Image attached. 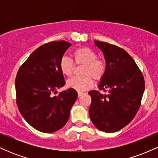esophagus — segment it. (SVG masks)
I'll list each match as a JSON object with an SVG mask.
<instances>
[{"label":"esophagus","mask_w":158,"mask_h":158,"mask_svg":"<svg viewBox=\"0 0 158 158\" xmlns=\"http://www.w3.org/2000/svg\"><path fill=\"white\" fill-rule=\"evenodd\" d=\"M83 94H85V93H82V92H78V97H81Z\"/></svg>","instance_id":"1"}]
</instances>
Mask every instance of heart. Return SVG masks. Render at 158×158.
Returning <instances> with one entry per match:
<instances>
[{
  "label": "heart",
  "mask_w": 158,
  "mask_h": 158,
  "mask_svg": "<svg viewBox=\"0 0 158 158\" xmlns=\"http://www.w3.org/2000/svg\"><path fill=\"white\" fill-rule=\"evenodd\" d=\"M76 64L83 65L81 69V77H75L68 79L67 86L77 91L88 90L94 85V79L99 81L106 73V64L104 60L97 59L95 52L88 48H79L73 51ZM60 70L64 75L70 77L74 71L72 60L66 56L61 59L59 62Z\"/></svg>",
  "instance_id": "b5f03b06"
}]
</instances>
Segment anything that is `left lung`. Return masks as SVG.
Listing matches in <instances>:
<instances>
[{"label": "left lung", "mask_w": 158, "mask_h": 158, "mask_svg": "<svg viewBox=\"0 0 158 158\" xmlns=\"http://www.w3.org/2000/svg\"><path fill=\"white\" fill-rule=\"evenodd\" d=\"M102 52L106 64L99 90L88 92L91 97L89 115L99 130L112 133L122 129L137 114L145 90L144 78L131 56L123 49L106 42L94 41Z\"/></svg>", "instance_id": "obj_1"}]
</instances>
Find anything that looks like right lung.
<instances>
[{"label":"right lung","mask_w":158,"mask_h":158,"mask_svg":"<svg viewBox=\"0 0 158 158\" xmlns=\"http://www.w3.org/2000/svg\"><path fill=\"white\" fill-rule=\"evenodd\" d=\"M70 45L64 41L41 45L29 56L16 76V102L20 113L30 126L44 133H52L64 126L77 99V92L72 88L52 96L65 84L59 62Z\"/></svg>","instance_id":"right-lung-1"}]
</instances>
